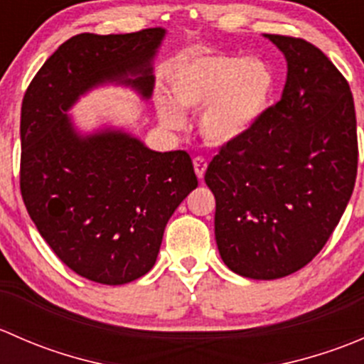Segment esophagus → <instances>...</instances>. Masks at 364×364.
I'll list each match as a JSON object with an SVG mask.
<instances>
[{"label":"esophagus","mask_w":364,"mask_h":364,"mask_svg":"<svg viewBox=\"0 0 364 364\" xmlns=\"http://www.w3.org/2000/svg\"><path fill=\"white\" fill-rule=\"evenodd\" d=\"M193 168H196L197 178L203 179L205 168H208V161H205V159H203V156H196V159H193Z\"/></svg>","instance_id":"esophagus-1"}]
</instances>
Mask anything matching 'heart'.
<instances>
[{"instance_id":"b5f03b06","label":"heart","mask_w":364,"mask_h":364,"mask_svg":"<svg viewBox=\"0 0 364 364\" xmlns=\"http://www.w3.org/2000/svg\"><path fill=\"white\" fill-rule=\"evenodd\" d=\"M168 84L175 102L156 98L160 123L168 130H181L185 117L179 109H200V137L208 144L225 146L247 135L266 112L274 77L259 58L197 54L174 68Z\"/></svg>"}]
</instances>
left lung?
<instances>
[{
    "instance_id": "1",
    "label": "left lung",
    "mask_w": 364,
    "mask_h": 364,
    "mask_svg": "<svg viewBox=\"0 0 364 364\" xmlns=\"http://www.w3.org/2000/svg\"><path fill=\"white\" fill-rule=\"evenodd\" d=\"M264 36L287 60L280 102L222 146L204 179L225 266L277 280L306 266L338 225L358 174V134L350 87L329 58L303 38Z\"/></svg>"
}]
</instances>
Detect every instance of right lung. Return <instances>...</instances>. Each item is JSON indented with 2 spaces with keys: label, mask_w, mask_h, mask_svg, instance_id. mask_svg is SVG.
I'll return each instance as SVG.
<instances>
[{
  "label": "right lung",
  "mask_w": 364,
  "mask_h": 364,
  "mask_svg": "<svg viewBox=\"0 0 364 364\" xmlns=\"http://www.w3.org/2000/svg\"><path fill=\"white\" fill-rule=\"evenodd\" d=\"M164 28L80 33L58 47L21 109V193L40 236L72 271L104 285L144 277L165 225L197 176L186 151L159 153L124 130L80 134L68 111L87 91L123 84L148 100Z\"/></svg>",
  "instance_id": "right-lung-1"
}]
</instances>
